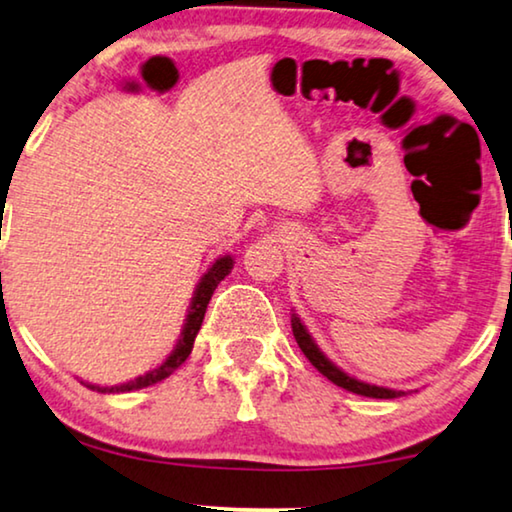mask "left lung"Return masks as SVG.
I'll use <instances>...</instances> for the list:
<instances>
[{"label": "left lung", "mask_w": 512, "mask_h": 512, "mask_svg": "<svg viewBox=\"0 0 512 512\" xmlns=\"http://www.w3.org/2000/svg\"><path fill=\"white\" fill-rule=\"evenodd\" d=\"M291 328H293V338H296L298 347L303 349V354L307 356V359H310L312 366L317 368L321 375L328 377V380H331L333 384H338V387L352 391V394L368 396V398H398V396H405V391L377 387V384L361 382V380H356V377H349L347 373H342V370L335 366L333 361L326 359V354L317 347V342H314L312 335L307 333L305 324H303V321H300V317H298L296 312L291 314Z\"/></svg>", "instance_id": "8db88e82"}]
</instances>
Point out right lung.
<instances>
[{"mask_svg":"<svg viewBox=\"0 0 512 512\" xmlns=\"http://www.w3.org/2000/svg\"><path fill=\"white\" fill-rule=\"evenodd\" d=\"M233 263L235 261L230 256L216 258L212 268H209L205 275L200 277L198 286H195L191 307H188L186 324H184V331H181V338L177 342V347L172 349V354L167 356V359L160 363L158 368H153V370H149V373L139 375V377H135V380L125 382V384H116V387H100V384H86V382H83V384H86L88 389L100 391V394H125V391L151 387V384H156L160 380H165V377H170L174 370H177L181 363L188 359V354H191L195 335H198L200 326H202V319H205V312H207L209 300H212V293H214L216 286H219L221 279L226 277L230 270H233Z\"/></svg>","mask_w":512,"mask_h":512,"instance_id":"right-lung-1","label":"right lung"}]
</instances>
